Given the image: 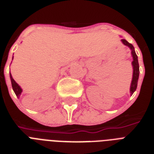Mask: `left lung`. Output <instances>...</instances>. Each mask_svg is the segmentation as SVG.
Returning <instances> with one entry per match:
<instances>
[{
  "mask_svg": "<svg viewBox=\"0 0 154 154\" xmlns=\"http://www.w3.org/2000/svg\"><path fill=\"white\" fill-rule=\"evenodd\" d=\"M122 42L125 45H126L131 49V54L133 57V61H132V66H133V78H132L131 85H130V94L133 95L134 92L136 91L137 86V82H138L139 78V64H138V59H137V56L135 50H134V47L133 45L129 43L125 39L121 40Z\"/></svg>",
  "mask_w": 154,
  "mask_h": 154,
  "instance_id": "8db88e82",
  "label": "left lung"
}]
</instances>
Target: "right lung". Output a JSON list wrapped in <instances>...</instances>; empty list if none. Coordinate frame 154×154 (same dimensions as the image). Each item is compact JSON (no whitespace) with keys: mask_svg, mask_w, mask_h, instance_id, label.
Listing matches in <instances>:
<instances>
[{"mask_svg":"<svg viewBox=\"0 0 154 154\" xmlns=\"http://www.w3.org/2000/svg\"><path fill=\"white\" fill-rule=\"evenodd\" d=\"M9 75H10L11 83H12V87H13V91H14V93H15L16 96L17 97H19L20 96L21 93H22V89H21L20 85H18L17 83L15 82V81H14V79H13V77H12L11 73H9Z\"/></svg>","mask_w":154,"mask_h":154,"instance_id":"1","label":"right lung"}]
</instances>
